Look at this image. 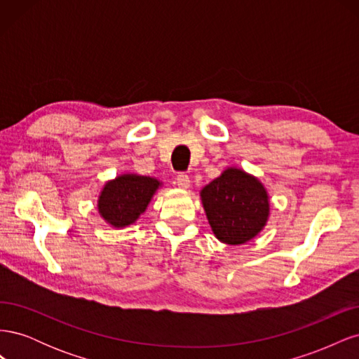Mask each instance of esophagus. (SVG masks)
<instances>
[{
  "instance_id": "obj_1",
  "label": "esophagus",
  "mask_w": 359,
  "mask_h": 359,
  "mask_svg": "<svg viewBox=\"0 0 359 359\" xmlns=\"http://www.w3.org/2000/svg\"><path fill=\"white\" fill-rule=\"evenodd\" d=\"M177 186L180 189H189L190 187V177L186 173H178L177 175Z\"/></svg>"
}]
</instances>
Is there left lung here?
<instances>
[{"mask_svg":"<svg viewBox=\"0 0 359 359\" xmlns=\"http://www.w3.org/2000/svg\"><path fill=\"white\" fill-rule=\"evenodd\" d=\"M206 219L219 241L244 244L264 229L269 217L268 193L256 177L227 168L201 190Z\"/></svg>","mask_w":359,"mask_h":359,"instance_id":"left-lung-1","label":"left lung"}]
</instances>
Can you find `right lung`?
I'll use <instances>...</instances> for the list:
<instances>
[{
    "instance_id": "add662e5",
    "label": "right lung",
    "mask_w": 359,
    "mask_h": 359,
    "mask_svg": "<svg viewBox=\"0 0 359 359\" xmlns=\"http://www.w3.org/2000/svg\"><path fill=\"white\" fill-rule=\"evenodd\" d=\"M161 182L156 178L123 173L104 184L97 208L106 223L114 227L133 224L145 212Z\"/></svg>"
}]
</instances>
